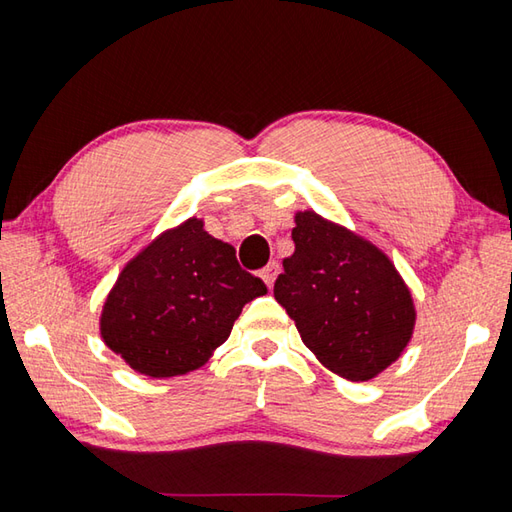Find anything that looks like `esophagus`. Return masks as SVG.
<instances>
[{
	"label": "esophagus",
	"instance_id": "obj_1",
	"mask_svg": "<svg viewBox=\"0 0 512 512\" xmlns=\"http://www.w3.org/2000/svg\"><path fill=\"white\" fill-rule=\"evenodd\" d=\"M259 275H262L264 284H266L268 288H273L275 279H277V275H279V264H277V262H270V264H268V266H266Z\"/></svg>",
	"mask_w": 512,
	"mask_h": 512
}]
</instances>
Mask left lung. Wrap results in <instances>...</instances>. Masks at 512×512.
I'll return each mask as SVG.
<instances>
[{
  "mask_svg": "<svg viewBox=\"0 0 512 512\" xmlns=\"http://www.w3.org/2000/svg\"><path fill=\"white\" fill-rule=\"evenodd\" d=\"M295 224L275 299L330 372L352 383L378 376L416 325L407 284L383 250L345 226L314 211H299Z\"/></svg>",
  "mask_w": 512,
  "mask_h": 512,
  "instance_id": "8db88e82",
  "label": "left lung"
}]
</instances>
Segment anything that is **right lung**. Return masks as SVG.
Returning <instances> with one entry per match:
<instances>
[{
  "instance_id": "obj_1",
  "label": "right lung",
  "mask_w": 512,
  "mask_h": 512,
  "mask_svg": "<svg viewBox=\"0 0 512 512\" xmlns=\"http://www.w3.org/2000/svg\"><path fill=\"white\" fill-rule=\"evenodd\" d=\"M266 292L262 279L239 268L231 244L189 217L121 270L101 312V336L138 374L182 376L209 361L246 303Z\"/></svg>"
}]
</instances>
